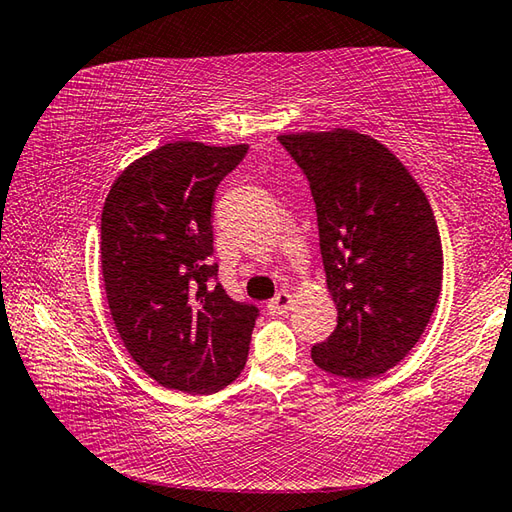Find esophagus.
Returning <instances> with one entry per match:
<instances>
[{"instance_id":"obj_1","label":"esophagus","mask_w":512,"mask_h":512,"mask_svg":"<svg viewBox=\"0 0 512 512\" xmlns=\"http://www.w3.org/2000/svg\"><path fill=\"white\" fill-rule=\"evenodd\" d=\"M291 306H293L291 291H280L271 302H268V311H271L273 315H284L291 311Z\"/></svg>"}]
</instances>
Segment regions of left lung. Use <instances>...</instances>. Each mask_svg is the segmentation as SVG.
<instances>
[{
	"instance_id": "8db88e82",
	"label": "left lung",
	"mask_w": 512,
	"mask_h": 512,
	"mask_svg": "<svg viewBox=\"0 0 512 512\" xmlns=\"http://www.w3.org/2000/svg\"><path fill=\"white\" fill-rule=\"evenodd\" d=\"M318 212L320 253L338 327L311 349L322 371L367 380L423 336L443 282L439 226L412 172L356 129L282 134Z\"/></svg>"
}]
</instances>
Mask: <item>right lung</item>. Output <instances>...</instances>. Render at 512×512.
Listing matches in <instances>:
<instances>
[{
	"mask_svg": "<svg viewBox=\"0 0 512 512\" xmlns=\"http://www.w3.org/2000/svg\"><path fill=\"white\" fill-rule=\"evenodd\" d=\"M246 152V143H165L129 163L102 206L111 320L136 365L176 392H219L246 365L257 309L210 284L212 201Z\"/></svg>",
	"mask_w": 512,
	"mask_h": 512,
	"instance_id": "1",
	"label": "right lung"
}]
</instances>
